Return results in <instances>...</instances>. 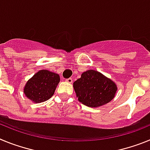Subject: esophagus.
Listing matches in <instances>:
<instances>
[{
  "label": "esophagus",
  "instance_id": "esophagus-1",
  "mask_svg": "<svg viewBox=\"0 0 150 150\" xmlns=\"http://www.w3.org/2000/svg\"><path fill=\"white\" fill-rule=\"evenodd\" d=\"M65 81L67 82V83H73V79H72V78H68V79H65Z\"/></svg>",
  "mask_w": 150,
  "mask_h": 150
}]
</instances>
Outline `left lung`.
<instances>
[{"mask_svg":"<svg viewBox=\"0 0 150 150\" xmlns=\"http://www.w3.org/2000/svg\"><path fill=\"white\" fill-rule=\"evenodd\" d=\"M78 100L89 107H98L109 103L117 91L116 83L95 70H88L74 83Z\"/></svg>","mask_w":150,"mask_h":150,"instance_id":"obj_1","label":"left lung"}]
</instances>
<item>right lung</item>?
Masks as SVG:
<instances>
[{"mask_svg": "<svg viewBox=\"0 0 150 150\" xmlns=\"http://www.w3.org/2000/svg\"><path fill=\"white\" fill-rule=\"evenodd\" d=\"M59 82V74L47 70H40L26 83L24 93L34 103L46 101L54 95Z\"/></svg>", "mask_w": 150, "mask_h": 150, "instance_id": "add662e5", "label": "right lung"}]
</instances>
